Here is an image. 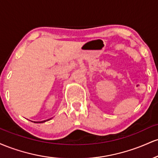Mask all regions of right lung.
<instances>
[{
	"label": "right lung",
	"mask_w": 158,
	"mask_h": 158,
	"mask_svg": "<svg viewBox=\"0 0 158 158\" xmlns=\"http://www.w3.org/2000/svg\"><path fill=\"white\" fill-rule=\"evenodd\" d=\"M50 119H51V118H50V119H47V120L39 121V122H34V123H44V122H46V121H48V120H50Z\"/></svg>",
	"instance_id": "1"
}]
</instances>
